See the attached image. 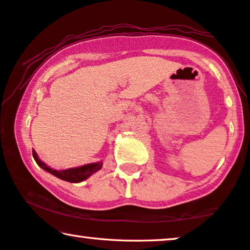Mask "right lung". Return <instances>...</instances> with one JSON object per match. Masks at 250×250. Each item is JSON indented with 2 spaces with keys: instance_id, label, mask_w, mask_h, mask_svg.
Returning a JSON list of instances; mask_svg holds the SVG:
<instances>
[{
  "instance_id": "obj_1",
  "label": "right lung",
  "mask_w": 250,
  "mask_h": 250,
  "mask_svg": "<svg viewBox=\"0 0 250 250\" xmlns=\"http://www.w3.org/2000/svg\"><path fill=\"white\" fill-rule=\"evenodd\" d=\"M33 157L34 159H35V162L37 163V165H39L41 168H43L44 170H46V172L52 174V175L57 176L58 179L67 181V182H71V183H78L88 179L92 174H94L95 172H98V170H100L102 167V164H104L102 162H98V163L86 164V165H83L80 167H74V168L57 170V169L51 168V167L47 166L46 164H44L42 160L37 157V153L35 150H33Z\"/></svg>"
}]
</instances>
